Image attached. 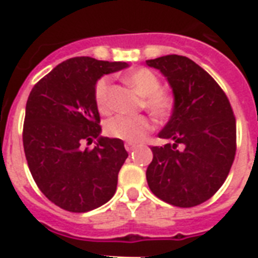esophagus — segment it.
Returning a JSON list of instances; mask_svg holds the SVG:
<instances>
[{
	"instance_id": "1",
	"label": "esophagus",
	"mask_w": 258,
	"mask_h": 258,
	"mask_svg": "<svg viewBox=\"0 0 258 258\" xmlns=\"http://www.w3.org/2000/svg\"><path fill=\"white\" fill-rule=\"evenodd\" d=\"M124 148L127 149V152H133L135 148H137V145L133 144V142H125V144H124Z\"/></svg>"
}]
</instances>
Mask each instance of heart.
I'll use <instances>...</instances> for the list:
<instances>
[{"mask_svg":"<svg viewBox=\"0 0 258 258\" xmlns=\"http://www.w3.org/2000/svg\"><path fill=\"white\" fill-rule=\"evenodd\" d=\"M125 83L131 85L140 95L144 96V106L157 120H167L174 112L175 96L173 92L162 90V81L155 72L146 68L135 69L125 74ZM94 98L98 110L107 114L112 110L110 102V77L103 76L96 81ZM153 130V121L149 116H116L105 125L109 137L127 142H141Z\"/></svg>","mask_w":258,"mask_h":258,"instance_id":"1","label":"heart"}]
</instances>
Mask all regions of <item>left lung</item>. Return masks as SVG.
Masks as SVG:
<instances>
[{"label": "left lung", "instance_id": "obj_1", "mask_svg": "<svg viewBox=\"0 0 258 258\" xmlns=\"http://www.w3.org/2000/svg\"><path fill=\"white\" fill-rule=\"evenodd\" d=\"M146 64L162 72L175 96L173 114L159 133L170 144L152 146L148 185L168 205H202L221 188L235 159L231 103L216 80L186 56L166 55Z\"/></svg>", "mask_w": 258, "mask_h": 258}]
</instances>
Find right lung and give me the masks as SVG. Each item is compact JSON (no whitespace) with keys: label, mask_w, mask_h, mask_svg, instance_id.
<instances>
[{"label":"right lung","mask_w":258,"mask_h":258,"mask_svg":"<svg viewBox=\"0 0 258 258\" xmlns=\"http://www.w3.org/2000/svg\"><path fill=\"white\" fill-rule=\"evenodd\" d=\"M127 66L90 56L68 59L29 95L23 124L26 160L40 190L63 210H94L116 192L118 171L128 153L121 140L99 137L94 90L103 74ZM95 138V148H82Z\"/></svg>","instance_id":"right-lung-1"}]
</instances>
